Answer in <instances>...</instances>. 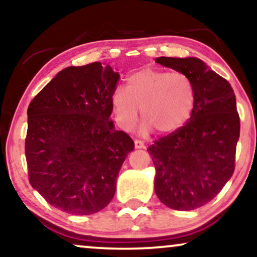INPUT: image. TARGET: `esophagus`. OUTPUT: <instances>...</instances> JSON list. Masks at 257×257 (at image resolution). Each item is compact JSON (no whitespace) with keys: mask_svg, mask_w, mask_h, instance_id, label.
<instances>
[{"mask_svg":"<svg viewBox=\"0 0 257 257\" xmlns=\"http://www.w3.org/2000/svg\"><path fill=\"white\" fill-rule=\"evenodd\" d=\"M135 147L136 149H145V145L142 140H135Z\"/></svg>","mask_w":257,"mask_h":257,"instance_id":"1","label":"esophagus"}]
</instances>
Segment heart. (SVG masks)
Returning <instances> with one entry per match:
<instances>
[{
	"label": "heart",
	"mask_w": 257,
	"mask_h": 257,
	"mask_svg": "<svg viewBox=\"0 0 257 257\" xmlns=\"http://www.w3.org/2000/svg\"><path fill=\"white\" fill-rule=\"evenodd\" d=\"M195 86L182 72L145 68L126 78V87H117L111 97L114 120L124 131H131L139 117L145 119L143 131L159 133L182 127L195 106Z\"/></svg>",
	"instance_id": "1"
}]
</instances>
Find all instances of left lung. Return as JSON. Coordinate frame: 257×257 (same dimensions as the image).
Listing matches in <instances>:
<instances>
[{
  "label": "left lung",
  "instance_id": "1",
  "mask_svg": "<svg viewBox=\"0 0 257 257\" xmlns=\"http://www.w3.org/2000/svg\"><path fill=\"white\" fill-rule=\"evenodd\" d=\"M187 75L195 86V106L185 126L149 146L156 167L154 191L175 210L199 208L219 194L235 170L240 117L230 84L201 59L156 58Z\"/></svg>",
  "mask_w": 257,
  "mask_h": 257
}]
</instances>
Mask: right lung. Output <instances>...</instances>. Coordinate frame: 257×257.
<instances>
[{
    "label": "right lung",
    "mask_w": 257,
    "mask_h": 257,
    "mask_svg": "<svg viewBox=\"0 0 257 257\" xmlns=\"http://www.w3.org/2000/svg\"><path fill=\"white\" fill-rule=\"evenodd\" d=\"M119 73L94 62L59 71L28 107L26 158L33 188L69 214L90 215L113 198L131 137L111 121Z\"/></svg>",
    "instance_id": "right-lung-1"
}]
</instances>
